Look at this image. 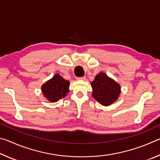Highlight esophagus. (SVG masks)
<instances>
[{
    "mask_svg": "<svg viewBox=\"0 0 160 160\" xmlns=\"http://www.w3.org/2000/svg\"><path fill=\"white\" fill-rule=\"evenodd\" d=\"M78 80H86V77H81V78H78Z\"/></svg>",
    "mask_w": 160,
    "mask_h": 160,
    "instance_id": "esophagus-1",
    "label": "esophagus"
}]
</instances>
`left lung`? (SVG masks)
Listing matches in <instances>:
<instances>
[{"mask_svg":"<svg viewBox=\"0 0 160 160\" xmlns=\"http://www.w3.org/2000/svg\"><path fill=\"white\" fill-rule=\"evenodd\" d=\"M92 96L103 106H109L118 99L121 86L104 72H99L91 82Z\"/></svg>","mask_w":160,"mask_h":160,"instance_id":"obj_1","label":"left lung"}]
</instances>
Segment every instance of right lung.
Returning <instances> with one entry per match:
<instances>
[{"instance_id": "right-lung-1", "label": "right lung", "mask_w": 160, "mask_h": 160, "mask_svg": "<svg viewBox=\"0 0 160 160\" xmlns=\"http://www.w3.org/2000/svg\"><path fill=\"white\" fill-rule=\"evenodd\" d=\"M70 82L59 74L54 75L52 78L42 85L43 95L51 102H56L64 98L69 92Z\"/></svg>"}]
</instances>
